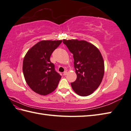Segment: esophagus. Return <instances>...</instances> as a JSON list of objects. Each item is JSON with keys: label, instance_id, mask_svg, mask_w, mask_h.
<instances>
[{"label": "esophagus", "instance_id": "1", "mask_svg": "<svg viewBox=\"0 0 131 131\" xmlns=\"http://www.w3.org/2000/svg\"><path fill=\"white\" fill-rule=\"evenodd\" d=\"M67 73H68V72H67V71H65L63 72V75H66V74H67Z\"/></svg>", "mask_w": 131, "mask_h": 131}]
</instances>
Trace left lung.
<instances>
[{"label":"left lung","mask_w":131,"mask_h":131,"mask_svg":"<svg viewBox=\"0 0 131 131\" xmlns=\"http://www.w3.org/2000/svg\"><path fill=\"white\" fill-rule=\"evenodd\" d=\"M73 54L74 66L77 75L71 88L82 96H88L98 89L104 73V63L99 49L84 40H63Z\"/></svg>","instance_id":"obj_1"}]
</instances>
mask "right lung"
Here are the masks:
<instances>
[{
    "instance_id": "add662e5",
    "label": "right lung",
    "mask_w": 131,
    "mask_h": 131,
    "mask_svg": "<svg viewBox=\"0 0 131 131\" xmlns=\"http://www.w3.org/2000/svg\"><path fill=\"white\" fill-rule=\"evenodd\" d=\"M62 40H43L28 51L23 63V71L28 85L38 94L46 95L57 88L61 76L50 62L52 53Z\"/></svg>"
}]
</instances>
